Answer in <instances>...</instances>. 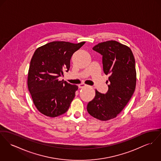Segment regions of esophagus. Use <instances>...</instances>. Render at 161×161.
<instances>
[{"mask_svg": "<svg viewBox=\"0 0 161 161\" xmlns=\"http://www.w3.org/2000/svg\"><path fill=\"white\" fill-rule=\"evenodd\" d=\"M86 86L85 84H84V83H81V84H80V85H78V87H80V88H83L84 87H85Z\"/></svg>", "mask_w": 161, "mask_h": 161, "instance_id": "1", "label": "esophagus"}]
</instances>
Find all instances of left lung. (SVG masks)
Masks as SVG:
<instances>
[{"mask_svg": "<svg viewBox=\"0 0 161 161\" xmlns=\"http://www.w3.org/2000/svg\"><path fill=\"white\" fill-rule=\"evenodd\" d=\"M92 50L102 56L103 70L109 75L108 89L96 96L87 105L90 115L101 121L114 118L132 97L136 86V70L131 50L116 41L100 43Z\"/></svg>", "mask_w": 161, "mask_h": 161, "instance_id": "left-lung-1", "label": "left lung"}]
</instances>
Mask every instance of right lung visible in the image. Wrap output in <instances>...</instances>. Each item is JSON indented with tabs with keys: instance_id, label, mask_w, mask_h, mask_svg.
I'll list each match as a JSON object with an SVG mask.
<instances>
[{
	"instance_id": "obj_1",
	"label": "right lung",
	"mask_w": 161,
	"mask_h": 161,
	"mask_svg": "<svg viewBox=\"0 0 161 161\" xmlns=\"http://www.w3.org/2000/svg\"><path fill=\"white\" fill-rule=\"evenodd\" d=\"M85 43L52 42L34 52L27 86L35 106L44 115L54 118L68 110L78 87L59 78L64 76V70H69L73 54Z\"/></svg>"
}]
</instances>
